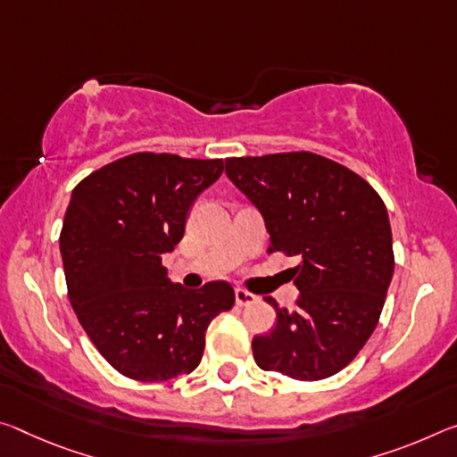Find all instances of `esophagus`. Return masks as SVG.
Listing matches in <instances>:
<instances>
[{
    "label": "esophagus",
    "instance_id": "1",
    "mask_svg": "<svg viewBox=\"0 0 457 457\" xmlns=\"http://www.w3.org/2000/svg\"><path fill=\"white\" fill-rule=\"evenodd\" d=\"M256 301H258L256 295L244 291V288H236V305L248 307V305H252V303H256Z\"/></svg>",
    "mask_w": 457,
    "mask_h": 457
}]
</instances>
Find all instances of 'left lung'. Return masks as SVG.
I'll return each instance as SVG.
<instances>
[{"mask_svg":"<svg viewBox=\"0 0 457 457\" xmlns=\"http://www.w3.org/2000/svg\"><path fill=\"white\" fill-rule=\"evenodd\" d=\"M226 175L262 215L270 248L299 256L296 307L252 339L256 364L321 380L358 356L378 323L395 270L388 213L364 179L313 152L228 158Z\"/></svg>","mask_w":457,"mask_h":457,"instance_id":"left-lung-1","label":"left lung"}]
</instances>
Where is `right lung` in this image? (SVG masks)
<instances>
[{
    "instance_id": "obj_1",
    "label": "right lung",
    "mask_w": 457,
    "mask_h": 457,
    "mask_svg": "<svg viewBox=\"0 0 457 457\" xmlns=\"http://www.w3.org/2000/svg\"><path fill=\"white\" fill-rule=\"evenodd\" d=\"M221 172L223 161L140 152L96 170L71 195L61 231L71 305L101 356L128 378L193 372L207 325L234 307L228 282L195 291L162 266L183 240L193 201Z\"/></svg>"
}]
</instances>
